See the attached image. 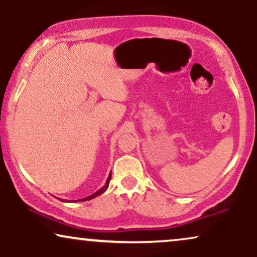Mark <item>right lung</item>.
Listing matches in <instances>:
<instances>
[{
	"instance_id": "1",
	"label": "right lung",
	"mask_w": 257,
	"mask_h": 257,
	"mask_svg": "<svg viewBox=\"0 0 257 257\" xmlns=\"http://www.w3.org/2000/svg\"><path fill=\"white\" fill-rule=\"evenodd\" d=\"M110 180H111V174H110V175H108L107 180H106V184H105L104 187H101V188H100L99 191H96L95 193H94V194H91V196H89V197H87V198H83V199H81V202H83V200H89V199H93V198H95V197L100 196V194H101V193H104L105 191L107 190V187H108V184H110ZM73 202H75V200H73Z\"/></svg>"
}]
</instances>
